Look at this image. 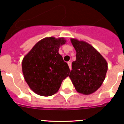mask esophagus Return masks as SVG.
I'll return each instance as SVG.
<instances>
[{
	"label": "esophagus",
	"mask_w": 124,
	"mask_h": 124,
	"mask_svg": "<svg viewBox=\"0 0 124 124\" xmlns=\"http://www.w3.org/2000/svg\"><path fill=\"white\" fill-rule=\"evenodd\" d=\"M67 63H68V65H69V69L71 70V69H72V65H71V62H67Z\"/></svg>",
	"instance_id": "obj_1"
}]
</instances>
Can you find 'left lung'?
Wrapping results in <instances>:
<instances>
[{
    "mask_svg": "<svg viewBox=\"0 0 124 124\" xmlns=\"http://www.w3.org/2000/svg\"><path fill=\"white\" fill-rule=\"evenodd\" d=\"M76 51V60L72 63L69 77L78 93L89 95L101 87L108 66L103 56L85 41L70 39Z\"/></svg>",
    "mask_w": 124,
    "mask_h": 124,
    "instance_id": "obj_1",
    "label": "left lung"
}]
</instances>
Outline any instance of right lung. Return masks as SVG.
I'll list each match as a JSON object with an SVG mask.
<instances>
[{
  "label": "right lung",
  "instance_id": "add662e5",
  "mask_svg": "<svg viewBox=\"0 0 124 124\" xmlns=\"http://www.w3.org/2000/svg\"><path fill=\"white\" fill-rule=\"evenodd\" d=\"M63 37H46L35 44L22 60L25 80L33 92L41 96H51L58 92L70 69L59 50L65 44Z\"/></svg>",
  "mask_w": 124,
  "mask_h": 124
}]
</instances>
